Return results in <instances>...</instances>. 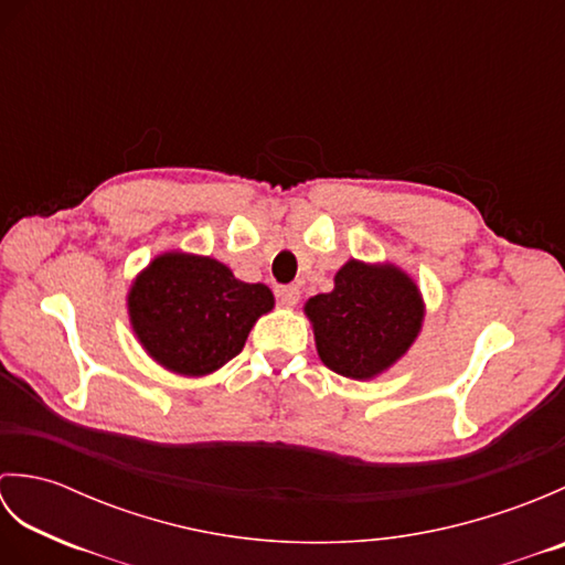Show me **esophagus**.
<instances>
[{
  "mask_svg": "<svg viewBox=\"0 0 565 565\" xmlns=\"http://www.w3.org/2000/svg\"><path fill=\"white\" fill-rule=\"evenodd\" d=\"M276 298H279L281 306L294 308L298 303V298H301V291H298V286H279V289H276Z\"/></svg>",
  "mask_w": 565,
  "mask_h": 565,
  "instance_id": "esophagus-1",
  "label": "esophagus"
}]
</instances>
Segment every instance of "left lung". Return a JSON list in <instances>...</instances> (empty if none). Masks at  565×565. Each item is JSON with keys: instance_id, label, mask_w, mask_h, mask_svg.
Here are the masks:
<instances>
[{"instance_id": "8db88e82", "label": "left lung", "mask_w": 565, "mask_h": 565, "mask_svg": "<svg viewBox=\"0 0 565 565\" xmlns=\"http://www.w3.org/2000/svg\"><path fill=\"white\" fill-rule=\"evenodd\" d=\"M322 364L347 379H374L407 352L423 328L415 281L393 264L350 259L334 289L306 303Z\"/></svg>"}]
</instances>
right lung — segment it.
Listing matches in <instances>:
<instances>
[{"instance_id":"right-lung-1","label":"right lung","mask_w":565,"mask_h":565,"mask_svg":"<svg viewBox=\"0 0 565 565\" xmlns=\"http://www.w3.org/2000/svg\"><path fill=\"white\" fill-rule=\"evenodd\" d=\"M274 308L264 284H245L218 259L167 252L130 286L140 344L164 369L206 376L243 352L257 318Z\"/></svg>"}]
</instances>
